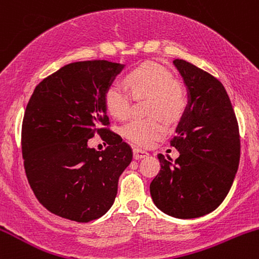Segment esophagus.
Instances as JSON below:
<instances>
[{"mask_svg":"<svg viewBox=\"0 0 259 259\" xmlns=\"http://www.w3.org/2000/svg\"><path fill=\"white\" fill-rule=\"evenodd\" d=\"M133 153H134V158L135 159H141V158H145V157L148 156V152H146V151L142 150V148H139V147L134 148Z\"/></svg>","mask_w":259,"mask_h":259,"instance_id":"34e87169","label":"esophagus"}]
</instances>
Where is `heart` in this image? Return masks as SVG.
I'll use <instances>...</instances> for the list:
<instances>
[{
	"instance_id": "b5f03b06",
	"label": "heart",
	"mask_w": 259,
	"mask_h": 259,
	"mask_svg": "<svg viewBox=\"0 0 259 259\" xmlns=\"http://www.w3.org/2000/svg\"><path fill=\"white\" fill-rule=\"evenodd\" d=\"M126 82L135 96H151L148 113L160 114L167 120L180 117L186 106V95L183 86L175 82L173 74L154 62L139 65L126 75ZM106 107L109 114L117 119H126L130 114V92L118 82L107 89ZM130 141L141 146H150L167 133V124L159 117L148 119H134L123 129Z\"/></svg>"
}]
</instances>
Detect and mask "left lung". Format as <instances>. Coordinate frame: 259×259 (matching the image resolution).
Instances as JSON below:
<instances>
[{"label":"left lung","instance_id":"8db88e82","mask_svg":"<svg viewBox=\"0 0 259 259\" xmlns=\"http://www.w3.org/2000/svg\"><path fill=\"white\" fill-rule=\"evenodd\" d=\"M187 92L185 107L170 144L175 163L158 154L160 170L150 185L158 209L179 219L213 212L227 197L240 162V135L227 90L196 65L175 59Z\"/></svg>","mask_w":259,"mask_h":259}]
</instances>
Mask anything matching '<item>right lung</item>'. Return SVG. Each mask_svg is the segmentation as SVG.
Wrapping results in <instances>:
<instances>
[{"label":"right lung","instance_id":"1","mask_svg":"<svg viewBox=\"0 0 259 259\" xmlns=\"http://www.w3.org/2000/svg\"><path fill=\"white\" fill-rule=\"evenodd\" d=\"M125 64L69 63L45 78L26 106L22 126L25 174L35 196L53 214L86 223L108 212L133 151L109 124L105 95ZM103 133L97 151L88 139Z\"/></svg>","mask_w":259,"mask_h":259}]
</instances>
